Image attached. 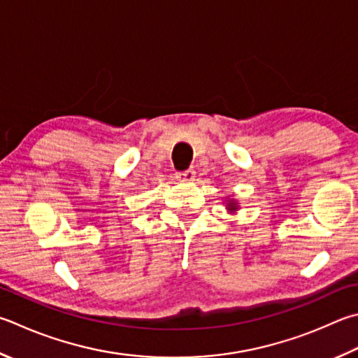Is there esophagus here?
Here are the masks:
<instances>
[{
	"label": "esophagus",
	"mask_w": 358,
	"mask_h": 358,
	"mask_svg": "<svg viewBox=\"0 0 358 358\" xmlns=\"http://www.w3.org/2000/svg\"><path fill=\"white\" fill-rule=\"evenodd\" d=\"M177 178L181 181H192L196 178V172H194V169H187V171L177 172Z\"/></svg>",
	"instance_id": "1"
}]
</instances>
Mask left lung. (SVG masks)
Here are the masks:
<instances>
[{"instance_id":"8db88e82","label":"left lung","mask_w":358,"mask_h":358,"mask_svg":"<svg viewBox=\"0 0 358 358\" xmlns=\"http://www.w3.org/2000/svg\"><path fill=\"white\" fill-rule=\"evenodd\" d=\"M230 208H231V206H230Z\"/></svg>"}]
</instances>
